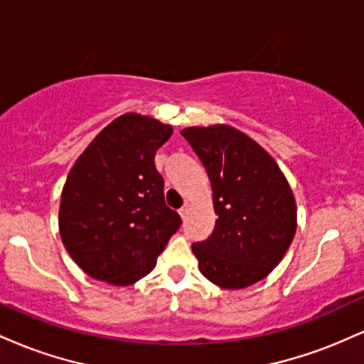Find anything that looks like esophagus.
<instances>
[{"instance_id":"esophagus-1","label":"esophagus","mask_w":364,"mask_h":364,"mask_svg":"<svg viewBox=\"0 0 364 364\" xmlns=\"http://www.w3.org/2000/svg\"><path fill=\"white\" fill-rule=\"evenodd\" d=\"M188 212H190V203L185 202V205H183L181 208H179V215H181L183 219H185V217L188 215Z\"/></svg>"}]
</instances>
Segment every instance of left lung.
Returning <instances> with one entry per match:
<instances>
[{
  "label": "left lung",
  "instance_id": "obj_1",
  "mask_svg": "<svg viewBox=\"0 0 364 364\" xmlns=\"http://www.w3.org/2000/svg\"><path fill=\"white\" fill-rule=\"evenodd\" d=\"M212 185L215 228L191 245L200 272L223 289L262 281L296 235V202L277 162L228 124L181 129Z\"/></svg>",
  "mask_w": 364,
  "mask_h": 364
}]
</instances>
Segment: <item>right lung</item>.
I'll return each mask as SVG.
<instances>
[{"label":"right lung","mask_w":364,"mask_h":364,"mask_svg":"<svg viewBox=\"0 0 364 364\" xmlns=\"http://www.w3.org/2000/svg\"><path fill=\"white\" fill-rule=\"evenodd\" d=\"M173 128L136 112L116 118L90 141L66 178L60 235L90 277L129 286L156 267L181 217L164 202L156 152Z\"/></svg>","instance_id":"add662e5"}]
</instances>
